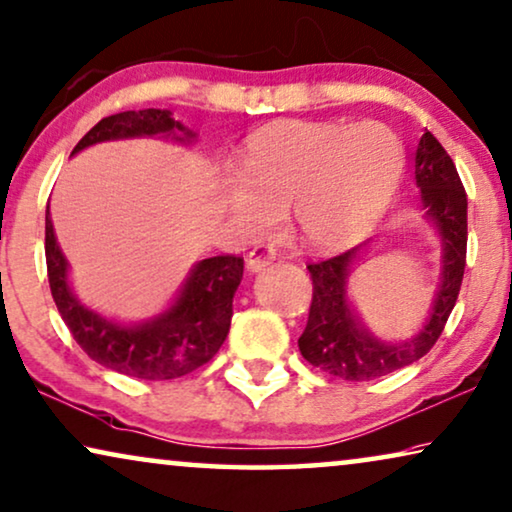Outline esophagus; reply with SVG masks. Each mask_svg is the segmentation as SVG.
Listing matches in <instances>:
<instances>
[{
	"label": "esophagus",
	"mask_w": 512,
	"mask_h": 512,
	"mask_svg": "<svg viewBox=\"0 0 512 512\" xmlns=\"http://www.w3.org/2000/svg\"><path fill=\"white\" fill-rule=\"evenodd\" d=\"M276 255H278L276 248L269 246V243H259V246H255L253 250H250L246 264H248L250 271L257 273V271L266 269V266H269V264H273V259H276Z\"/></svg>",
	"instance_id": "esophagus-1"
}]
</instances>
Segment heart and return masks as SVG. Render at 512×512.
I'll return each instance as SVG.
<instances>
[{
    "label": "heart",
    "mask_w": 512,
    "mask_h": 512,
    "mask_svg": "<svg viewBox=\"0 0 512 512\" xmlns=\"http://www.w3.org/2000/svg\"><path fill=\"white\" fill-rule=\"evenodd\" d=\"M402 165L398 135L379 121H278L250 135L223 200L246 234H266L292 211L301 239L329 250L379 216Z\"/></svg>",
    "instance_id": "1"
}]
</instances>
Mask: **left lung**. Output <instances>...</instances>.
<instances>
[{"label": "left lung", "instance_id": "1", "mask_svg": "<svg viewBox=\"0 0 512 512\" xmlns=\"http://www.w3.org/2000/svg\"><path fill=\"white\" fill-rule=\"evenodd\" d=\"M414 170L421 202L437 225L444 246L441 285L430 319L414 340L404 345H386L356 322L347 301L349 266L363 246L322 262H310L312 303L299 349L305 361L333 377L370 381L411 365L434 347L455 308L467 266V190L453 158L430 131H425L418 142Z\"/></svg>", "mask_w": 512, "mask_h": 512}]
</instances>
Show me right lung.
Instances as JSON below:
<instances>
[{
	"mask_svg": "<svg viewBox=\"0 0 512 512\" xmlns=\"http://www.w3.org/2000/svg\"><path fill=\"white\" fill-rule=\"evenodd\" d=\"M181 131L193 137L167 110H128L98 121L75 144V151L89 144L121 137L172 135ZM179 135V140H183ZM45 264L52 299L75 342L91 361L121 375L137 379H177L209 363L227 338L232 322V299L243 278V257L216 255L202 259L170 310L140 326H119L96 315L75 299L68 287V264L57 246L50 209L45 211Z\"/></svg>",
	"mask_w": 512,
	"mask_h": 512,
	"instance_id": "obj_1",
	"label": "right lung"
}]
</instances>
